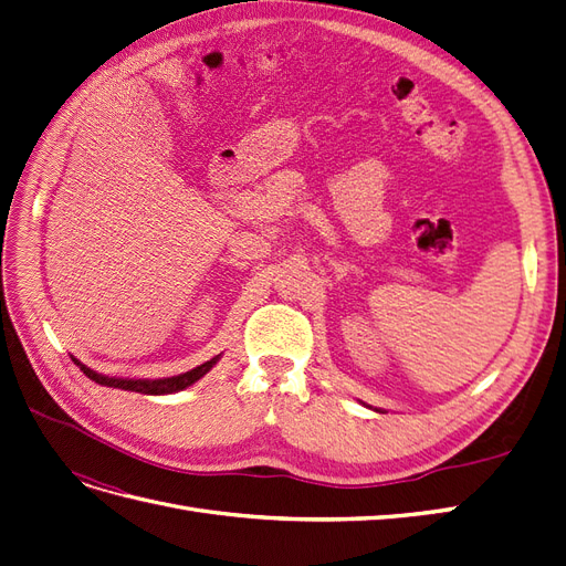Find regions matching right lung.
Here are the masks:
<instances>
[{
  "instance_id": "add662e5",
  "label": "right lung",
  "mask_w": 566,
  "mask_h": 566,
  "mask_svg": "<svg viewBox=\"0 0 566 566\" xmlns=\"http://www.w3.org/2000/svg\"><path fill=\"white\" fill-rule=\"evenodd\" d=\"M73 361L80 366V370L87 375L90 380L104 385V387H115V389H125V391H139V394H175L181 391L186 387H191L193 382H198L205 373H208L217 361L219 356L210 358L200 366H196L193 370H186L181 375H175V378H163V380H129V378H108V375H101L92 368H87L84 364H80L77 358L73 356Z\"/></svg>"
}]
</instances>
